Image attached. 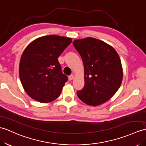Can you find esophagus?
<instances>
[{
	"mask_svg": "<svg viewBox=\"0 0 146 146\" xmlns=\"http://www.w3.org/2000/svg\"><path fill=\"white\" fill-rule=\"evenodd\" d=\"M68 79L69 80H72L74 79V76L73 75H70L68 77Z\"/></svg>",
	"mask_w": 146,
	"mask_h": 146,
	"instance_id": "esophagus-1",
	"label": "esophagus"
}]
</instances>
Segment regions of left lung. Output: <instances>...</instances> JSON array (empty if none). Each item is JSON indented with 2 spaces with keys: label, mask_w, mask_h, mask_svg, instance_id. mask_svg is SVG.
Wrapping results in <instances>:
<instances>
[{
  "label": "left lung",
  "mask_w": 146,
  "mask_h": 146,
  "mask_svg": "<svg viewBox=\"0 0 146 146\" xmlns=\"http://www.w3.org/2000/svg\"><path fill=\"white\" fill-rule=\"evenodd\" d=\"M84 66L85 85L77 92L80 100L88 105H100L111 98L123 80L121 62L115 49L94 38L73 41Z\"/></svg>",
  "instance_id": "obj_1"
}]
</instances>
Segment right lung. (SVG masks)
Wrapping results in <instances>:
<instances>
[{"mask_svg":"<svg viewBox=\"0 0 146 146\" xmlns=\"http://www.w3.org/2000/svg\"><path fill=\"white\" fill-rule=\"evenodd\" d=\"M72 39L56 35L38 38L23 51L19 76L23 87L34 100L48 103L56 100L67 81L58 58Z\"/></svg>","mask_w":146,"mask_h":146,"instance_id":"right-lung-1","label":"right lung"}]
</instances>
